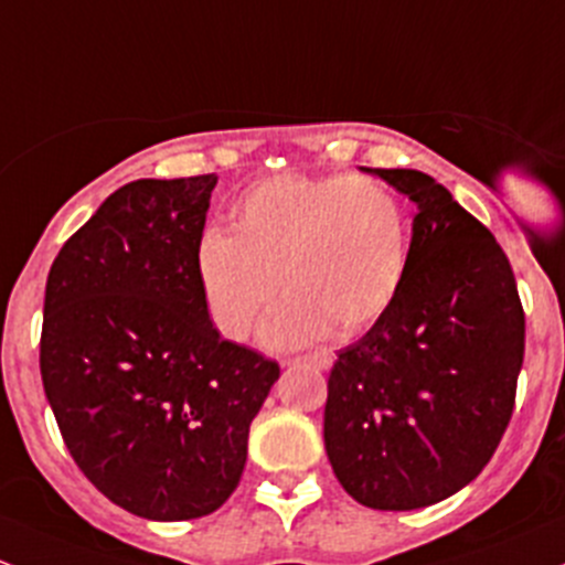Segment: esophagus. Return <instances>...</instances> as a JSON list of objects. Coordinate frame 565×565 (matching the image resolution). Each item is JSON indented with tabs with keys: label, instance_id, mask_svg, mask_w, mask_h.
<instances>
[{
	"label": "esophagus",
	"instance_id": "obj_1",
	"mask_svg": "<svg viewBox=\"0 0 565 565\" xmlns=\"http://www.w3.org/2000/svg\"><path fill=\"white\" fill-rule=\"evenodd\" d=\"M287 365H317L322 367V371H328L332 365V358L328 352H308V354H300V358L287 360Z\"/></svg>",
	"mask_w": 565,
	"mask_h": 565
}]
</instances>
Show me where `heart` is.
I'll use <instances>...</instances> for the list:
<instances>
[{
    "label": "heart",
    "mask_w": 565,
    "mask_h": 565,
    "mask_svg": "<svg viewBox=\"0 0 565 565\" xmlns=\"http://www.w3.org/2000/svg\"><path fill=\"white\" fill-rule=\"evenodd\" d=\"M408 267V216L384 183L362 175H276L205 230L194 273L213 328L243 341L278 292L289 302L267 338L300 343L335 328H371L397 298Z\"/></svg>",
    "instance_id": "heart-1"
}]
</instances>
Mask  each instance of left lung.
<instances>
[{
    "instance_id": "left-lung-1",
    "label": "left lung",
    "mask_w": 565,
    "mask_h": 565,
    "mask_svg": "<svg viewBox=\"0 0 565 565\" xmlns=\"http://www.w3.org/2000/svg\"><path fill=\"white\" fill-rule=\"evenodd\" d=\"M417 203L397 298L328 379L324 449L367 509L408 512L482 473L514 412L525 311L490 230L419 170H373Z\"/></svg>"
}]
</instances>
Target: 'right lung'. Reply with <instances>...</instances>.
<instances>
[{
    "mask_svg": "<svg viewBox=\"0 0 565 565\" xmlns=\"http://www.w3.org/2000/svg\"><path fill=\"white\" fill-rule=\"evenodd\" d=\"M213 173L116 189L45 284L40 373L70 455L116 507L178 522L241 482L278 362L213 328L194 273Z\"/></svg>",
    "mask_w": 565,
    "mask_h": 565,
    "instance_id": "add662e5",
    "label": "right lung"
}]
</instances>
